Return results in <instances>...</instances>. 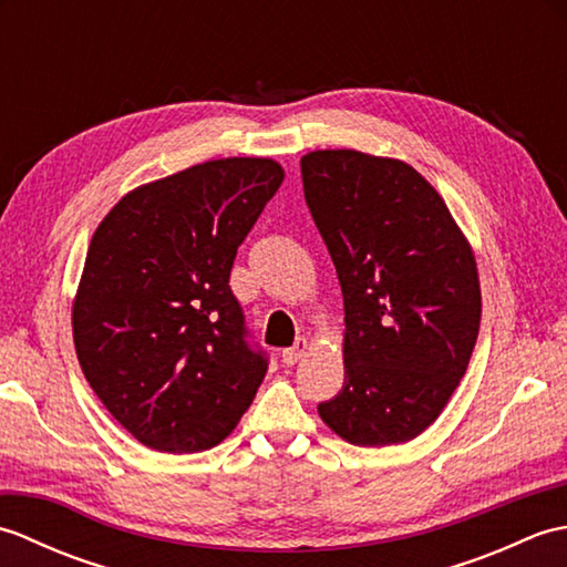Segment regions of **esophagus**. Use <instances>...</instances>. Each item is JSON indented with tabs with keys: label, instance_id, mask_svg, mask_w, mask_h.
<instances>
[{
	"label": "esophagus",
	"instance_id": "esophagus-1",
	"mask_svg": "<svg viewBox=\"0 0 567 567\" xmlns=\"http://www.w3.org/2000/svg\"><path fill=\"white\" fill-rule=\"evenodd\" d=\"M307 351H309V341L297 339V343L292 348H285V351H282V363L295 365V363H299V358H305Z\"/></svg>",
	"mask_w": 567,
	"mask_h": 567
}]
</instances>
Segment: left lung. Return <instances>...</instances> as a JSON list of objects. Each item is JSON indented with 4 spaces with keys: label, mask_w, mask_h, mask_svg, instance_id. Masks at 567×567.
<instances>
[{
    "label": "left lung",
    "mask_w": 567,
    "mask_h": 567,
    "mask_svg": "<svg viewBox=\"0 0 567 567\" xmlns=\"http://www.w3.org/2000/svg\"><path fill=\"white\" fill-rule=\"evenodd\" d=\"M299 165L346 311L343 388L319 416L353 445L406 443L439 419L473 355V248L412 165L348 148Z\"/></svg>",
    "instance_id": "obj_1"
}]
</instances>
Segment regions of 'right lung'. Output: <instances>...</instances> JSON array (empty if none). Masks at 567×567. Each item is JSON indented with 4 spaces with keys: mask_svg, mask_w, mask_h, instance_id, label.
<instances>
[{
    "mask_svg": "<svg viewBox=\"0 0 567 567\" xmlns=\"http://www.w3.org/2000/svg\"><path fill=\"white\" fill-rule=\"evenodd\" d=\"M270 158H221L131 189L90 240L72 339L90 388L161 453L214 449L268 370L231 292L238 246L282 185Z\"/></svg>",
    "mask_w": 567,
    "mask_h": 567,
    "instance_id": "obj_1",
    "label": "right lung"
}]
</instances>
